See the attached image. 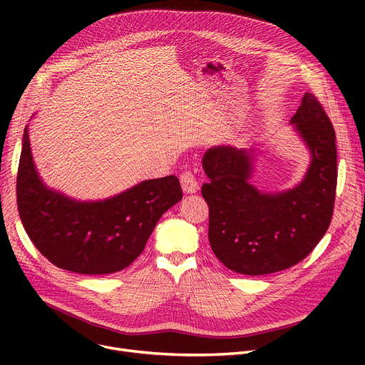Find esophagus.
Returning <instances> with one entry per match:
<instances>
[{
	"mask_svg": "<svg viewBox=\"0 0 365 365\" xmlns=\"http://www.w3.org/2000/svg\"><path fill=\"white\" fill-rule=\"evenodd\" d=\"M180 185H182L183 192H186V194H195L197 190L200 189V185H198L195 176L190 171L182 173V175H180Z\"/></svg>",
	"mask_w": 365,
	"mask_h": 365,
	"instance_id": "1",
	"label": "esophagus"
}]
</instances>
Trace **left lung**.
I'll return each instance as SVG.
<instances>
[{
  "label": "left lung",
  "instance_id": "8db88e82",
  "mask_svg": "<svg viewBox=\"0 0 365 365\" xmlns=\"http://www.w3.org/2000/svg\"><path fill=\"white\" fill-rule=\"evenodd\" d=\"M290 124L308 148L303 179L281 192L250 180L256 149L210 148L202 158L208 183V240L216 257L242 275L274 274L302 262L327 232L337 185L336 133L312 93H304Z\"/></svg>",
  "mask_w": 365,
  "mask_h": 365
}]
</instances>
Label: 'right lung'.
<instances>
[{
  "label": "right lung",
  "instance_id": "right-lung-1",
  "mask_svg": "<svg viewBox=\"0 0 365 365\" xmlns=\"http://www.w3.org/2000/svg\"><path fill=\"white\" fill-rule=\"evenodd\" d=\"M16 187L19 216L34 245L54 266L84 275L125 269L140 256L161 216L182 200L173 175L143 180L105 200L71 198L43 182L28 125Z\"/></svg>",
  "mask_w": 365,
  "mask_h": 365
}]
</instances>
